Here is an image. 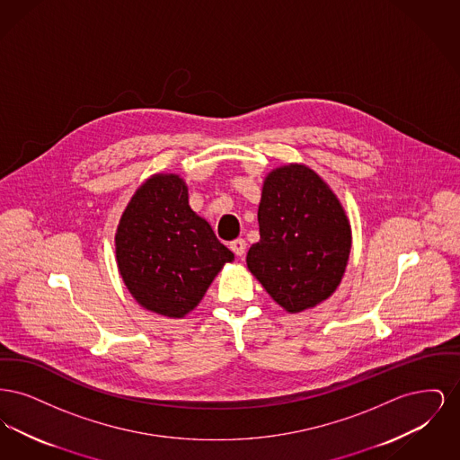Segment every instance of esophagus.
<instances>
[{
  "instance_id": "esophagus-1",
  "label": "esophagus",
  "mask_w": 460,
  "mask_h": 460,
  "mask_svg": "<svg viewBox=\"0 0 460 460\" xmlns=\"http://www.w3.org/2000/svg\"><path fill=\"white\" fill-rule=\"evenodd\" d=\"M231 250L234 252V255H236V257H243V255H244V252H246V241L243 240V238L231 241Z\"/></svg>"
}]
</instances>
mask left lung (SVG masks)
Wrapping results in <instances>:
<instances>
[{"mask_svg": "<svg viewBox=\"0 0 460 460\" xmlns=\"http://www.w3.org/2000/svg\"><path fill=\"white\" fill-rule=\"evenodd\" d=\"M261 240L246 265L289 314L328 300L350 257L351 229L338 197L304 164L274 169L263 181Z\"/></svg>", "mask_w": 460, "mask_h": 460, "instance_id": "1", "label": "left lung"}]
</instances>
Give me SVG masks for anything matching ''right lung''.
<instances>
[{"instance_id": "obj_1", "label": "right lung", "mask_w": 460, "mask_h": 460, "mask_svg": "<svg viewBox=\"0 0 460 460\" xmlns=\"http://www.w3.org/2000/svg\"><path fill=\"white\" fill-rule=\"evenodd\" d=\"M115 257L134 300L172 319L190 314L224 263L234 261L191 210L177 174L152 175L137 188L117 226Z\"/></svg>"}]
</instances>
